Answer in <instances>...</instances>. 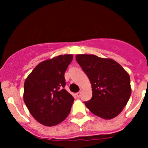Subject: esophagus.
Here are the masks:
<instances>
[{"mask_svg":"<svg viewBox=\"0 0 148 148\" xmlns=\"http://www.w3.org/2000/svg\"><path fill=\"white\" fill-rule=\"evenodd\" d=\"M77 97H80V96H81V92H78L77 93Z\"/></svg>","mask_w":148,"mask_h":148,"instance_id":"esophagus-1","label":"esophagus"}]
</instances>
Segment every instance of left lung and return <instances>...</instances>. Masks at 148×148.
<instances>
[{
	"instance_id": "obj_1",
	"label": "left lung",
	"mask_w": 148,
	"mask_h": 148,
	"mask_svg": "<svg viewBox=\"0 0 148 148\" xmlns=\"http://www.w3.org/2000/svg\"><path fill=\"white\" fill-rule=\"evenodd\" d=\"M92 84V97L84 102L93 114L106 120L122 111L131 95L129 74L115 61L92 54L76 56Z\"/></svg>"
}]
</instances>
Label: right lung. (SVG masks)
Here are the masks:
<instances>
[{"label": "right lung", "instance_id": "add662e5", "mask_svg": "<svg viewBox=\"0 0 148 148\" xmlns=\"http://www.w3.org/2000/svg\"><path fill=\"white\" fill-rule=\"evenodd\" d=\"M73 55H60L38 64L24 83L23 100L31 115L46 126H54L69 115L74 97L64 89V73Z\"/></svg>", "mask_w": 148, "mask_h": 148}]
</instances>
